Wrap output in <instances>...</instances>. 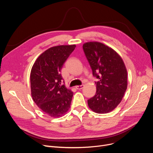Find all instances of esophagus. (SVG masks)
<instances>
[{
    "mask_svg": "<svg viewBox=\"0 0 153 153\" xmlns=\"http://www.w3.org/2000/svg\"><path fill=\"white\" fill-rule=\"evenodd\" d=\"M84 87V85H76V89L80 90V89H82V88Z\"/></svg>",
    "mask_w": 153,
    "mask_h": 153,
    "instance_id": "1",
    "label": "esophagus"
}]
</instances>
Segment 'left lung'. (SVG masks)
Wrapping results in <instances>:
<instances>
[{
    "label": "left lung",
    "instance_id": "obj_1",
    "mask_svg": "<svg viewBox=\"0 0 153 153\" xmlns=\"http://www.w3.org/2000/svg\"><path fill=\"white\" fill-rule=\"evenodd\" d=\"M95 82L96 94L87 100L89 107L95 113L107 114L121 102L127 89V71L122 58L114 50L100 42L83 44Z\"/></svg>",
    "mask_w": 153,
    "mask_h": 153
}]
</instances>
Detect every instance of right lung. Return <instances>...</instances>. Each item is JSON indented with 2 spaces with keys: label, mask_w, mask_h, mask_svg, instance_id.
<instances>
[{
  "label": "right lung",
  "mask_w": 153,
  "mask_h": 153,
  "mask_svg": "<svg viewBox=\"0 0 153 153\" xmlns=\"http://www.w3.org/2000/svg\"><path fill=\"white\" fill-rule=\"evenodd\" d=\"M76 46L49 48L38 56L31 70V97L40 109L53 118L64 115L70 108L73 92L64 85L61 70Z\"/></svg>",
  "instance_id": "add662e5"
}]
</instances>
